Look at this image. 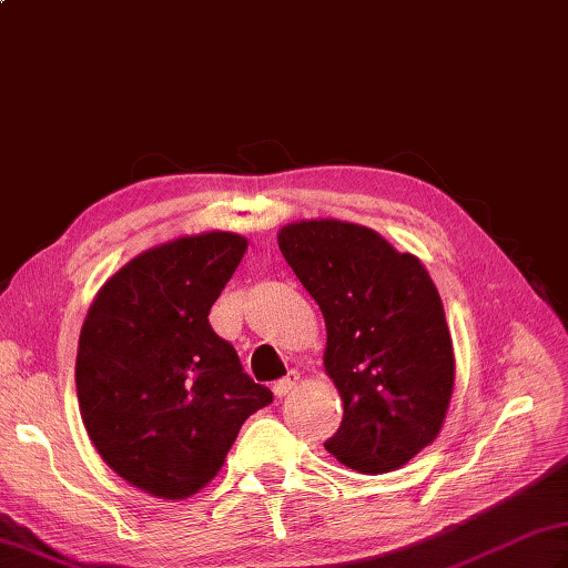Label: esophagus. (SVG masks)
Masks as SVG:
<instances>
[{"instance_id": "34e87169", "label": "esophagus", "mask_w": 568, "mask_h": 568, "mask_svg": "<svg viewBox=\"0 0 568 568\" xmlns=\"http://www.w3.org/2000/svg\"><path fill=\"white\" fill-rule=\"evenodd\" d=\"M295 385H297V373H287V376H285L283 381H277V383L273 385V393H275L277 397H285V395H291V393L295 390Z\"/></svg>"}]
</instances>
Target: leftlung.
Wrapping results in <instances>:
<instances>
[{
	"label": "left lung",
	"instance_id": "8db88e82",
	"mask_svg": "<svg viewBox=\"0 0 568 568\" xmlns=\"http://www.w3.org/2000/svg\"><path fill=\"white\" fill-rule=\"evenodd\" d=\"M277 246L320 305L324 373L344 417L324 442L358 474H388L429 446L454 393V344L437 285L413 253L342 220H300Z\"/></svg>",
	"mask_w": 568,
	"mask_h": 568
}]
</instances>
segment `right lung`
I'll use <instances>...</instances> for the list:
<instances>
[{
	"label": "right lung",
	"instance_id": "obj_1",
	"mask_svg": "<svg viewBox=\"0 0 568 568\" xmlns=\"http://www.w3.org/2000/svg\"><path fill=\"white\" fill-rule=\"evenodd\" d=\"M248 248L234 232L178 236L124 263L82 322V425L119 478L153 498L195 496L273 393L241 371L210 310Z\"/></svg>",
	"mask_w": 568,
	"mask_h": 568
}]
</instances>
